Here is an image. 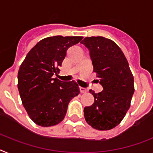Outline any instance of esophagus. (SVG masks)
Wrapping results in <instances>:
<instances>
[{
	"label": "esophagus",
	"instance_id": "34e87169",
	"mask_svg": "<svg viewBox=\"0 0 153 153\" xmlns=\"http://www.w3.org/2000/svg\"><path fill=\"white\" fill-rule=\"evenodd\" d=\"M79 90H80L81 93H85L87 92L86 88H83V87H79Z\"/></svg>",
	"mask_w": 153,
	"mask_h": 153
}]
</instances>
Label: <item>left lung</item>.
Masks as SVG:
<instances>
[{
	"instance_id": "8db88e82",
	"label": "left lung",
	"mask_w": 153,
	"mask_h": 153,
	"mask_svg": "<svg viewBox=\"0 0 153 153\" xmlns=\"http://www.w3.org/2000/svg\"><path fill=\"white\" fill-rule=\"evenodd\" d=\"M81 43L89 51L93 72L103 90L95 93L94 102L84 108L86 122L96 130L117 126L130 108L134 94V76L124 53L116 43L102 36L85 37Z\"/></svg>"
}]
</instances>
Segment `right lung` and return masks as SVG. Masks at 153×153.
Returning <instances> with one entry per match:
<instances>
[{"instance_id":"right-lung-1","label":"right lung","mask_w":153,"mask_h":153,"mask_svg":"<svg viewBox=\"0 0 153 153\" xmlns=\"http://www.w3.org/2000/svg\"><path fill=\"white\" fill-rule=\"evenodd\" d=\"M82 36H55L43 39L31 49L18 73V88L31 120L42 127L61 123L71 100L79 94L74 81L61 82L53 75L59 71L68 49Z\"/></svg>"}]
</instances>
